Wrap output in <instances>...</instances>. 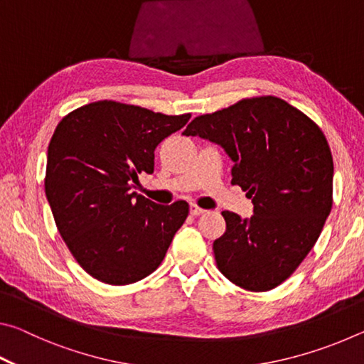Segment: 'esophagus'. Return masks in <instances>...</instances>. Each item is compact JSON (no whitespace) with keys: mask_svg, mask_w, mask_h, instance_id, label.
<instances>
[{"mask_svg":"<svg viewBox=\"0 0 364 364\" xmlns=\"http://www.w3.org/2000/svg\"><path fill=\"white\" fill-rule=\"evenodd\" d=\"M189 210H191V215H193V217H199V215H202V213H205V210H204V208H200V207H197V205H191V208H189Z\"/></svg>","mask_w":364,"mask_h":364,"instance_id":"34e87169","label":"esophagus"}]
</instances>
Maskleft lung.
<instances>
[{
  "mask_svg": "<svg viewBox=\"0 0 364 364\" xmlns=\"http://www.w3.org/2000/svg\"><path fill=\"white\" fill-rule=\"evenodd\" d=\"M184 136L210 139L232 159L231 184L247 191L254 215L221 212L217 267L232 284L267 292L282 284L316 244L332 208L334 162L310 117L276 96L245 97L196 117Z\"/></svg>",
  "mask_w": 364,
  "mask_h": 364,
  "instance_id": "obj_1",
  "label": "left lung"
}]
</instances>
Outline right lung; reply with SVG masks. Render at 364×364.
I'll use <instances>...</instances> for the list:
<instances>
[{
  "label": "right lung",
  "instance_id": "right-lung-1",
  "mask_svg": "<svg viewBox=\"0 0 364 364\" xmlns=\"http://www.w3.org/2000/svg\"><path fill=\"white\" fill-rule=\"evenodd\" d=\"M189 119L104 100L58 123L45 193L65 245L95 279L133 284L162 263L188 217V202L159 205L132 188L139 173L154 171L156 147Z\"/></svg>",
  "mask_w": 364,
  "mask_h": 364
}]
</instances>
